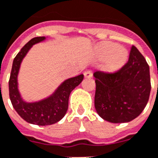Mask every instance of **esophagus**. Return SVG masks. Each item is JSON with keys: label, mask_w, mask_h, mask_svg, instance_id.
Instances as JSON below:
<instances>
[{"label": "esophagus", "mask_w": 158, "mask_h": 158, "mask_svg": "<svg viewBox=\"0 0 158 158\" xmlns=\"http://www.w3.org/2000/svg\"><path fill=\"white\" fill-rule=\"evenodd\" d=\"M84 77L85 78H91L92 77V73L90 71H86L84 73Z\"/></svg>", "instance_id": "34e87169"}]
</instances>
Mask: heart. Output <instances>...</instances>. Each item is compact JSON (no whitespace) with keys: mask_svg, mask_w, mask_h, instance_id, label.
I'll return each instance as SVG.
<instances>
[{"mask_svg":"<svg viewBox=\"0 0 158 158\" xmlns=\"http://www.w3.org/2000/svg\"><path fill=\"white\" fill-rule=\"evenodd\" d=\"M93 55L97 60H104L103 69L109 73L118 72L129 60V52L115 43L104 41L96 44Z\"/></svg>","mask_w":158,"mask_h":158,"instance_id":"obj_1","label":"heart"}]
</instances>
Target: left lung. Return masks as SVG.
<instances>
[{"mask_svg": "<svg viewBox=\"0 0 158 158\" xmlns=\"http://www.w3.org/2000/svg\"><path fill=\"white\" fill-rule=\"evenodd\" d=\"M95 108L105 120L127 123L143 112L151 91L150 71L144 57L132 46L129 62L114 74L96 72Z\"/></svg>", "mask_w": 158, "mask_h": 158, "instance_id": "left-lung-1", "label": "left lung"}]
</instances>
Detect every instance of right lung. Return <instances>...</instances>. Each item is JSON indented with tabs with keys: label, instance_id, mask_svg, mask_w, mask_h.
Returning <instances> with one entry per match:
<instances>
[{
	"label": "right lung",
	"instance_id": "obj_1",
	"mask_svg": "<svg viewBox=\"0 0 158 158\" xmlns=\"http://www.w3.org/2000/svg\"><path fill=\"white\" fill-rule=\"evenodd\" d=\"M46 37H36L29 40L15 57L9 81L10 99L14 109L23 119L32 124L51 125L62 119L67 113L71 92L83 80V75L68 78L62 81L46 98L27 102L22 98L18 88V74L21 62L33 45L44 42Z\"/></svg>",
	"mask_w": 158,
	"mask_h": 158
}]
</instances>
